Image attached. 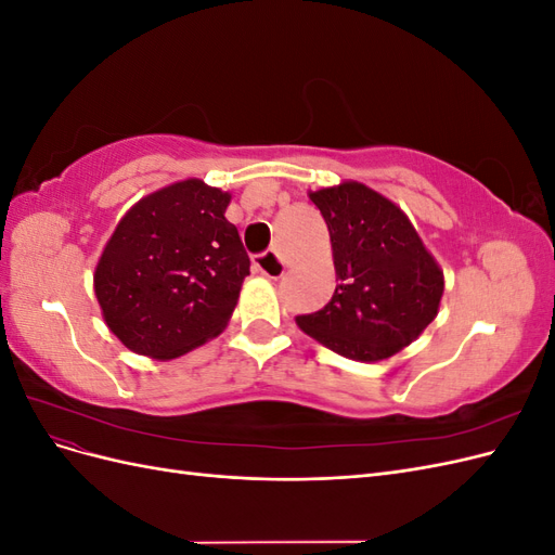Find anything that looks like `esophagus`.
<instances>
[{
  "instance_id": "esophagus-1",
  "label": "esophagus",
  "mask_w": 555,
  "mask_h": 555,
  "mask_svg": "<svg viewBox=\"0 0 555 555\" xmlns=\"http://www.w3.org/2000/svg\"><path fill=\"white\" fill-rule=\"evenodd\" d=\"M255 271L271 280H278L284 275V263L275 255V249H266L255 257Z\"/></svg>"
}]
</instances>
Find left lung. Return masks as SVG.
<instances>
[{"label":"left lung","instance_id":"obj_1","mask_svg":"<svg viewBox=\"0 0 555 555\" xmlns=\"http://www.w3.org/2000/svg\"><path fill=\"white\" fill-rule=\"evenodd\" d=\"M338 275L328 304L296 324L354 361H382L418 338L438 314L444 280L412 222L359 182L310 192Z\"/></svg>","mask_w":555,"mask_h":555}]
</instances>
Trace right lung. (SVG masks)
<instances>
[{
    "label": "right lung",
    "instance_id": "right-lung-1",
    "mask_svg": "<svg viewBox=\"0 0 555 555\" xmlns=\"http://www.w3.org/2000/svg\"><path fill=\"white\" fill-rule=\"evenodd\" d=\"M231 196L182 180L141 198L94 271L108 328L131 351L176 359L220 333L236 308L249 257L224 210Z\"/></svg>",
    "mask_w": 555,
    "mask_h": 555
}]
</instances>
